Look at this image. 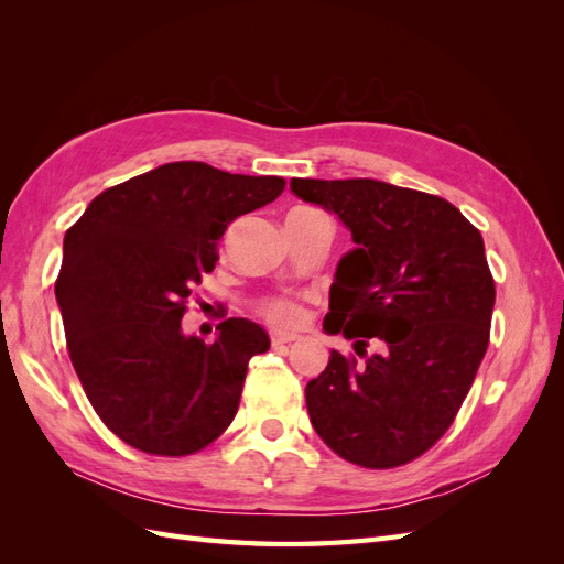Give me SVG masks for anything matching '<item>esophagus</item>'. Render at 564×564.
<instances>
[{
	"mask_svg": "<svg viewBox=\"0 0 564 564\" xmlns=\"http://www.w3.org/2000/svg\"><path fill=\"white\" fill-rule=\"evenodd\" d=\"M301 336H296V334H280V332H275V334H270V346L272 348H280V346H289V344H296Z\"/></svg>",
	"mask_w": 564,
	"mask_h": 564,
	"instance_id": "obj_1",
	"label": "esophagus"
}]
</instances>
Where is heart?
Listing matches in <instances>:
<instances>
[{"label": "heart", "instance_id": "heart-1", "mask_svg": "<svg viewBox=\"0 0 564 564\" xmlns=\"http://www.w3.org/2000/svg\"><path fill=\"white\" fill-rule=\"evenodd\" d=\"M299 209H308V207H299ZM256 313H259L265 322H270L272 327L280 329H292L299 327V324L305 322V301L301 296H263L256 301Z\"/></svg>", "mask_w": 564, "mask_h": 564}]
</instances>
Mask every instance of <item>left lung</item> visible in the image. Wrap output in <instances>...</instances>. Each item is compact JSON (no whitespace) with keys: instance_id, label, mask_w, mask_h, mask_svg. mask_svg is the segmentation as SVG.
Listing matches in <instances>:
<instances>
[{"instance_id":"1","label":"left lung","mask_w":564,"mask_h":564,"mask_svg":"<svg viewBox=\"0 0 564 564\" xmlns=\"http://www.w3.org/2000/svg\"><path fill=\"white\" fill-rule=\"evenodd\" d=\"M292 191L338 214L357 249L338 263L324 332L332 350L305 386L313 429L355 466L409 464L447 433L489 346L497 289L482 235L454 204L371 178H292ZM369 343L379 354L366 355Z\"/></svg>"}]
</instances>
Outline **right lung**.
Returning <instances> with one entry per match:
<instances>
[{
	"instance_id": "right-lung-1",
	"label": "right lung",
	"mask_w": 564,
	"mask_h": 564,
	"mask_svg": "<svg viewBox=\"0 0 564 564\" xmlns=\"http://www.w3.org/2000/svg\"><path fill=\"white\" fill-rule=\"evenodd\" d=\"M284 185L172 162L108 187L67 228L56 280L67 352L100 421L133 449L195 454L235 419L268 334L230 317L204 344L183 336L181 319L226 228Z\"/></svg>"
}]
</instances>
